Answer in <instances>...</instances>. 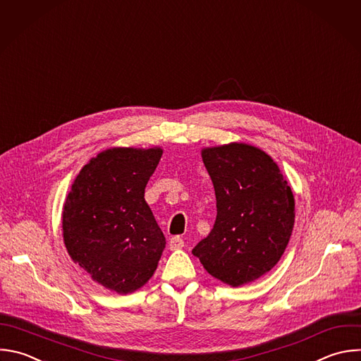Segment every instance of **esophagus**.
Returning a JSON list of instances; mask_svg holds the SVG:
<instances>
[{"instance_id": "34e87169", "label": "esophagus", "mask_w": 361, "mask_h": 361, "mask_svg": "<svg viewBox=\"0 0 361 361\" xmlns=\"http://www.w3.org/2000/svg\"><path fill=\"white\" fill-rule=\"evenodd\" d=\"M169 247H170V250H171V251L181 250V248L184 247V239H183V238H180V236H173V238L170 239Z\"/></svg>"}]
</instances>
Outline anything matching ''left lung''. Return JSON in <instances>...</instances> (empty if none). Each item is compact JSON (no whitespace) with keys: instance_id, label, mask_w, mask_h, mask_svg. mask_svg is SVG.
I'll list each match as a JSON object with an SVG mask.
<instances>
[{"instance_id":"1","label":"left lung","mask_w":361,"mask_h":361,"mask_svg":"<svg viewBox=\"0 0 361 361\" xmlns=\"http://www.w3.org/2000/svg\"><path fill=\"white\" fill-rule=\"evenodd\" d=\"M216 198V218L192 250L204 269L229 286L254 282L283 255L295 198L278 164L258 147L229 143L201 150Z\"/></svg>"}]
</instances>
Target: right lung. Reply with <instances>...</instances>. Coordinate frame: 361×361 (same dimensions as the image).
Masks as SVG:
<instances>
[{
  "instance_id": "obj_1",
  "label": "right lung",
  "mask_w": 361,
  "mask_h": 361,
  "mask_svg": "<svg viewBox=\"0 0 361 361\" xmlns=\"http://www.w3.org/2000/svg\"><path fill=\"white\" fill-rule=\"evenodd\" d=\"M160 147H113L82 167L62 211L63 243L72 261L120 295L153 276L166 238L145 200Z\"/></svg>"
}]
</instances>
